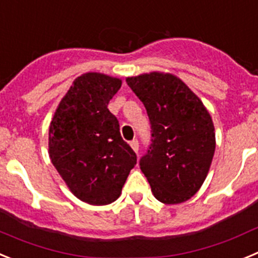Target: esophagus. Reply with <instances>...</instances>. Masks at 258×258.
Returning <instances> with one entry per match:
<instances>
[{"label": "esophagus", "instance_id": "esophagus-1", "mask_svg": "<svg viewBox=\"0 0 258 258\" xmlns=\"http://www.w3.org/2000/svg\"><path fill=\"white\" fill-rule=\"evenodd\" d=\"M130 145H131V148L135 150V152L139 153V141H138V139H134V140L130 143Z\"/></svg>", "mask_w": 258, "mask_h": 258}]
</instances>
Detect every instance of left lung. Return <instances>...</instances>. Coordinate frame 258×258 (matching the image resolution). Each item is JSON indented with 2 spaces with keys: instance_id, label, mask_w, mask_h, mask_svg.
<instances>
[{
  "instance_id": "1",
  "label": "left lung",
  "mask_w": 258,
  "mask_h": 258,
  "mask_svg": "<svg viewBox=\"0 0 258 258\" xmlns=\"http://www.w3.org/2000/svg\"><path fill=\"white\" fill-rule=\"evenodd\" d=\"M127 85L143 101L150 122V145L140 168L162 203L187 201L210 169L216 140L210 113L191 90L172 74H141Z\"/></svg>"
}]
</instances>
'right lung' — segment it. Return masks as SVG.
Listing matches in <instances>:
<instances>
[{
  "label": "right lung",
  "instance_id": "1",
  "mask_svg": "<svg viewBox=\"0 0 258 258\" xmlns=\"http://www.w3.org/2000/svg\"><path fill=\"white\" fill-rule=\"evenodd\" d=\"M120 85L118 78L100 73L78 77L60 101L48 131L52 164L74 196L94 206L120 196L138 158L108 109Z\"/></svg>",
  "mask_w": 258,
  "mask_h": 258
}]
</instances>
